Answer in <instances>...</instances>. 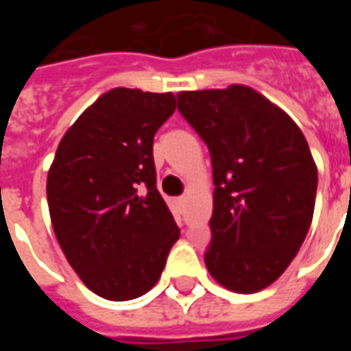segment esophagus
<instances>
[{"instance_id":"esophagus-1","label":"esophagus","mask_w":351,"mask_h":351,"mask_svg":"<svg viewBox=\"0 0 351 351\" xmlns=\"http://www.w3.org/2000/svg\"><path fill=\"white\" fill-rule=\"evenodd\" d=\"M176 205H178V208H184V205H186V197H178L176 199Z\"/></svg>"}]
</instances>
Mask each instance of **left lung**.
<instances>
[{
  "label": "left lung",
  "instance_id": "obj_1",
  "mask_svg": "<svg viewBox=\"0 0 351 351\" xmlns=\"http://www.w3.org/2000/svg\"><path fill=\"white\" fill-rule=\"evenodd\" d=\"M176 97L213 160L206 269L231 291L256 293L286 271L312 223L317 169L308 143L282 108L243 84Z\"/></svg>",
  "mask_w": 351,
  "mask_h": 351
}]
</instances>
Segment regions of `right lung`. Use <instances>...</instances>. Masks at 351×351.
Segmentation results:
<instances>
[{
	"instance_id": "1",
	"label": "right lung",
	"mask_w": 351,
	"mask_h": 351,
	"mask_svg": "<svg viewBox=\"0 0 351 351\" xmlns=\"http://www.w3.org/2000/svg\"><path fill=\"white\" fill-rule=\"evenodd\" d=\"M175 108L171 92L112 88L67 130L50 165L58 243L84 286L108 301L150 291L180 237L152 156L154 135Z\"/></svg>"
}]
</instances>
